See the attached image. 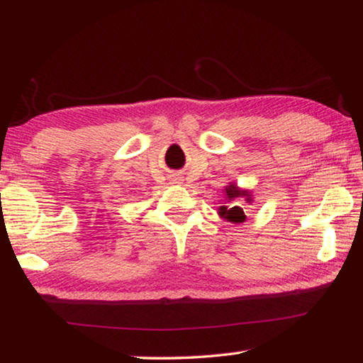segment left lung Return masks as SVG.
<instances>
[{
    "instance_id": "8db88e82",
    "label": "left lung",
    "mask_w": 363,
    "mask_h": 363,
    "mask_svg": "<svg viewBox=\"0 0 363 363\" xmlns=\"http://www.w3.org/2000/svg\"><path fill=\"white\" fill-rule=\"evenodd\" d=\"M225 194H227V199L229 200H233L237 199V196H242V195H247L240 192V190L237 189V186H233V184H230L229 187L225 189ZM247 201H250V199H247ZM219 214L220 216H224L225 219L232 220V223H243L245 220V213L240 206H232V208H225V206H220L219 208Z\"/></svg>"
}]
</instances>
